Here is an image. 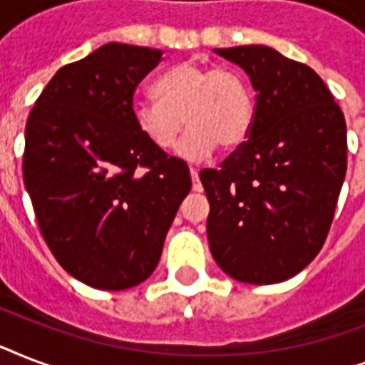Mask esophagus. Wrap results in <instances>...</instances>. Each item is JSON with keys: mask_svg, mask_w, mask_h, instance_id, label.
<instances>
[{"mask_svg": "<svg viewBox=\"0 0 365 365\" xmlns=\"http://www.w3.org/2000/svg\"><path fill=\"white\" fill-rule=\"evenodd\" d=\"M189 174H191V180H193V191H202V183H200L199 180V170H197V168H191Z\"/></svg>", "mask_w": 365, "mask_h": 365, "instance_id": "34e87169", "label": "esophagus"}]
</instances>
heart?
Masks as SVG:
<instances>
[{"instance_id":"obj_1","label":"heart","mask_w":365,"mask_h":365,"mask_svg":"<svg viewBox=\"0 0 365 365\" xmlns=\"http://www.w3.org/2000/svg\"><path fill=\"white\" fill-rule=\"evenodd\" d=\"M153 94L157 100L134 102V125L153 148L168 151L185 119L191 128L178 145L182 159L202 160L217 145L239 148L254 126V96L248 81L235 68L182 62L153 83Z\"/></svg>"}]
</instances>
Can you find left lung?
I'll use <instances>...</instances> for the list:
<instances>
[{"mask_svg": "<svg viewBox=\"0 0 365 365\" xmlns=\"http://www.w3.org/2000/svg\"><path fill=\"white\" fill-rule=\"evenodd\" d=\"M248 73V140L200 170L206 233L223 272L248 284L295 277L326 242L346 172L345 115L317 71L265 45L216 48Z\"/></svg>", "mask_w": 365, "mask_h": 365, "instance_id": "8db88e82", "label": "left lung"}]
</instances>
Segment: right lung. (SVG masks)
Masks as SVG:
<instances>
[{"label": "right lung", "instance_id": "1", "mask_svg": "<svg viewBox=\"0 0 365 365\" xmlns=\"http://www.w3.org/2000/svg\"><path fill=\"white\" fill-rule=\"evenodd\" d=\"M163 51L108 43L62 66L26 123L22 172L39 231L71 277L98 289L143 282L191 189L187 165L134 125V91Z\"/></svg>", "mask_w": 365, "mask_h": 365}]
</instances>
